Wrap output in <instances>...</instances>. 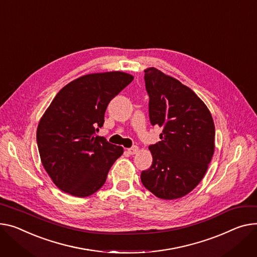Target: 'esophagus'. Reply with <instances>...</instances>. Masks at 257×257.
I'll return each instance as SVG.
<instances>
[{
  "label": "esophagus",
  "mask_w": 257,
  "mask_h": 257,
  "mask_svg": "<svg viewBox=\"0 0 257 257\" xmlns=\"http://www.w3.org/2000/svg\"><path fill=\"white\" fill-rule=\"evenodd\" d=\"M127 152H128L129 154H130V155H135V154L139 152V147H136V146H133L132 148L128 149V150H127Z\"/></svg>",
  "instance_id": "esophagus-1"
}]
</instances>
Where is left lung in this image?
Listing matches in <instances>:
<instances>
[{"mask_svg": "<svg viewBox=\"0 0 257 257\" xmlns=\"http://www.w3.org/2000/svg\"><path fill=\"white\" fill-rule=\"evenodd\" d=\"M145 81L151 124L162 133L161 141L149 147L153 163L141 179L159 198H181L199 184L214 155L213 117L191 89L156 68H147Z\"/></svg>", "mask_w": 257, "mask_h": 257, "instance_id": "obj_1", "label": "left lung"}]
</instances>
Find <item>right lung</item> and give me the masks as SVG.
I'll return each mask as SVG.
<instances>
[{"mask_svg": "<svg viewBox=\"0 0 257 257\" xmlns=\"http://www.w3.org/2000/svg\"><path fill=\"white\" fill-rule=\"evenodd\" d=\"M133 78L122 71L80 76L60 90L41 116L37 128L41 162L62 191L87 197L104 185L124 149L95 133L103 126L109 101Z\"/></svg>", "mask_w": 257, "mask_h": 257, "instance_id": "obj_1", "label": "right lung"}]
</instances>
